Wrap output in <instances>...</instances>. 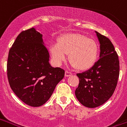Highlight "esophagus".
<instances>
[{
    "label": "esophagus",
    "instance_id": "1",
    "mask_svg": "<svg viewBox=\"0 0 127 127\" xmlns=\"http://www.w3.org/2000/svg\"><path fill=\"white\" fill-rule=\"evenodd\" d=\"M71 75H72V73L68 72V71H65V73H64V76L67 77H70Z\"/></svg>",
    "mask_w": 127,
    "mask_h": 127
}]
</instances>
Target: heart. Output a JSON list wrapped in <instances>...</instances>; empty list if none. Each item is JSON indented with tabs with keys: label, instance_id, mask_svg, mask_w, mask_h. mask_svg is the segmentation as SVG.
I'll list each match as a JSON object with an SVG mask.
<instances>
[{
	"label": "heart",
	"instance_id": "1",
	"mask_svg": "<svg viewBox=\"0 0 127 127\" xmlns=\"http://www.w3.org/2000/svg\"><path fill=\"white\" fill-rule=\"evenodd\" d=\"M98 46L93 39L79 33H65L61 35L56 44L49 47V52L55 65L66 61L67 54L73 66L85 71L94 65L98 57Z\"/></svg>",
	"mask_w": 127,
	"mask_h": 127
}]
</instances>
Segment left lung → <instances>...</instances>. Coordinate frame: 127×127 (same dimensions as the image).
<instances>
[{"label": "left lung", "mask_w": 127, "mask_h": 127, "mask_svg": "<svg viewBox=\"0 0 127 127\" xmlns=\"http://www.w3.org/2000/svg\"><path fill=\"white\" fill-rule=\"evenodd\" d=\"M99 42V59L87 71L77 73L79 86L75 96L87 108H96L107 102L116 89L119 77V56L108 37L95 31Z\"/></svg>", "instance_id": "1"}]
</instances>
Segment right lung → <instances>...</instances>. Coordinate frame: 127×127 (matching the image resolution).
<instances>
[{"label": "right lung", "instance_id": "add662e5", "mask_svg": "<svg viewBox=\"0 0 127 127\" xmlns=\"http://www.w3.org/2000/svg\"><path fill=\"white\" fill-rule=\"evenodd\" d=\"M43 35L32 28L21 32L9 50L7 77L13 92L30 106H41L49 99L64 71L52 67Z\"/></svg>", "mask_w": 127, "mask_h": 127}]
</instances>
